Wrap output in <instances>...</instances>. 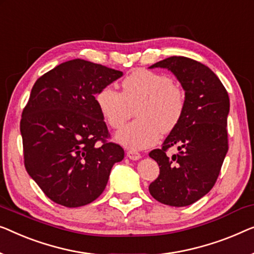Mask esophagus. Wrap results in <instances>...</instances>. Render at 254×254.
Here are the masks:
<instances>
[{
    "label": "esophagus",
    "instance_id": "obj_1",
    "mask_svg": "<svg viewBox=\"0 0 254 254\" xmlns=\"http://www.w3.org/2000/svg\"><path fill=\"white\" fill-rule=\"evenodd\" d=\"M127 157L131 160H137V159H139V158H141V153L135 151V150H128Z\"/></svg>",
    "mask_w": 254,
    "mask_h": 254
}]
</instances>
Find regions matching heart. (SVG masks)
<instances>
[{"instance_id": "obj_1", "label": "heart", "mask_w": 254, "mask_h": 254, "mask_svg": "<svg viewBox=\"0 0 254 254\" xmlns=\"http://www.w3.org/2000/svg\"><path fill=\"white\" fill-rule=\"evenodd\" d=\"M121 93L105 86L95 96L101 115L112 129L119 130L131 118L137 119L121 130L118 141L130 149L152 146L159 135L168 134L181 121L187 94L170 75L136 69L121 82Z\"/></svg>"}]
</instances>
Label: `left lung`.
I'll return each instance as SVG.
<instances>
[{"label":"left lung","instance_id":"obj_1","mask_svg":"<svg viewBox=\"0 0 254 254\" xmlns=\"http://www.w3.org/2000/svg\"><path fill=\"white\" fill-rule=\"evenodd\" d=\"M174 73L187 94L180 124L167 136L160 149L150 151L159 175L150 183L154 199L170 206L193 204L214 187L228 152L227 117L229 96L215 73L199 62L172 56L151 65ZM178 146L179 153L167 151Z\"/></svg>","mask_w":254,"mask_h":254}]
</instances>
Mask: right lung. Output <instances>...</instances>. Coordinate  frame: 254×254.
Listing matches in <instances>:
<instances>
[{
    "mask_svg": "<svg viewBox=\"0 0 254 254\" xmlns=\"http://www.w3.org/2000/svg\"><path fill=\"white\" fill-rule=\"evenodd\" d=\"M123 72L73 60L36 80L20 119L24 165L48 198L80 207L104 191L125 151L110 142L95 95Z\"/></svg>",
    "mask_w": 254,
    "mask_h": 254,
    "instance_id": "obj_1",
    "label": "right lung"
}]
</instances>
